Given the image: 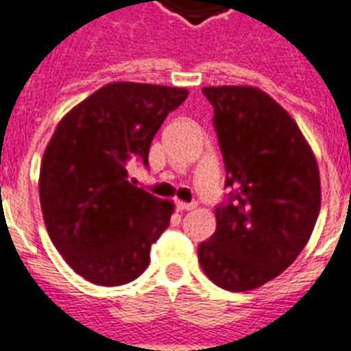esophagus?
Masks as SVG:
<instances>
[{
    "mask_svg": "<svg viewBox=\"0 0 351 351\" xmlns=\"http://www.w3.org/2000/svg\"><path fill=\"white\" fill-rule=\"evenodd\" d=\"M175 207H176V210H180V212H184V210H193L194 207H196V203H185V202H176L175 203Z\"/></svg>",
    "mask_w": 351,
    "mask_h": 351,
    "instance_id": "1",
    "label": "esophagus"
}]
</instances>
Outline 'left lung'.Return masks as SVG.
Instances as JSON below:
<instances>
[{
    "label": "left lung",
    "mask_w": 351,
    "mask_h": 351,
    "mask_svg": "<svg viewBox=\"0 0 351 351\" xmlns=\"http://www.w3.org/2000/svg\"><path fill=\"white\" fill-rule=\"evenodd\" d=\"M230 193L216 232L198 246L205 275L226 291H250L294 262L321 207L319 169L298 125L255 87H203Z\"/></svg>",
    "instance_id": "1"
}]
</instances>
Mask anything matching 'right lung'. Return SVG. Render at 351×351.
Wrapping results in <instances>:
<instances>
[{
  "mask_svg": "<svg viewBox=\"0 0 351 351\" xmlns=\"http://www.w3.org/2000/svg\"><path fill=\"white\" fill-rule=\"evenodd\" d=\"M187 90L114 82L58 123L40 164V207L55 248L96 285L143 275L173 203L128 182L126 164L148 167L152 141Z\"/></svg>",
  "mask_w": 351,
  "mask_h": 351,
  "instance_id": "1",
  "label": "right lung"
}]
</instances>
